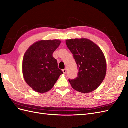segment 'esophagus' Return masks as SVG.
<instances>
[{
	"label": "esophagus",
	"mask_w": 128,
	"mask_h": 128,
	"mask_svg": "<svg viewBox=\"0 0 128 128\" xmlns=\"http://www.w3.org/2000/svg\"><path fill=\"white\" fill-rule=\"evenodd\" d=\"M62 72H64V74H66V72H67V69H63V70H62Z\"/></svg>",
	"instance_id": "1"
}]
</instances>
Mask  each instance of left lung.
<instances>
[{
	"label": "left lung",
	"mask_w": 128,
	"mask_h": 128,
	"mask_svg": "<svg viewBox=\"0 0 128 128\" xmlns=\"http://www.w3.org/2000/svg\"><path fill=\"white\" fill-rule=\"evenodd\" d=\"M66 42L78 70L77 77L69 80V83L81 93L94 91L102 82L106 74V61L102 50L86 38L68 40Z\"/></svg>",
	"instance_id": "left-lung-1"
}]
</instances>
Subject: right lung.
Returning <instances> with one entry per match:
<instances>
[{
	"mask_svg": "<svg viewBox=\"0 0 128 128\" xmlns=\"http://www.w3.org/2000/svg\"><path fill=\"white\" fill-rule=\"evenodd\" d=\"M60 43L61 41L56 40L38 41L25 53L23 75L26 83L34 91L40 93L50 91L63 74L53 56Z\"/></svg>",
	"mask_w": 128,
	"mask_h": 128,
	"instance_id": "right-lung-1",
	"label": "right lung"
}]
</instances>
